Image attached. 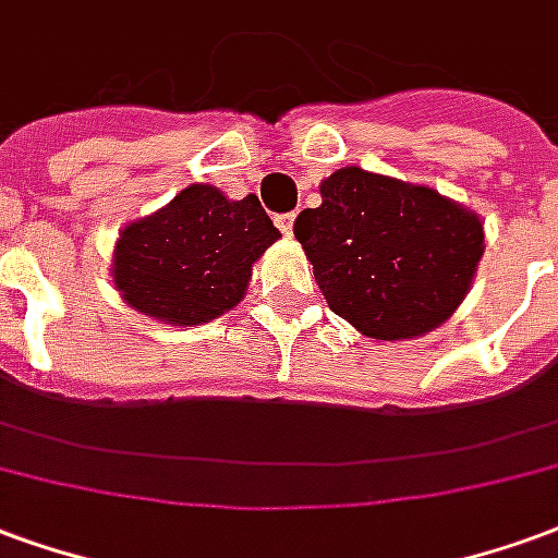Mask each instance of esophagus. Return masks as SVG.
Listing matches in <instances>:
<instances>
[{"label": "esophagus", "mask_w": 558, "mask_h": 558, "mask_svg": "<svg viewBox=\"0 0 558 558\" xmlns=\"http://www.w3.org/2000/svg\"><path fill=\"white\" fill-rule=\"evenodd\" d=\"M276 226L282 229L284 238H291V234H294V214H282V217H276Z\"/></svg>", "instance_id": "esophagus-1"}]
</instances>
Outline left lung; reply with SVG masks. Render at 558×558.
Instances as JSON below:
<instances>
[{"mask_svg":"<svg viewBox=\"0 0 558 558\" xmlns=\"http://www.w3.org/2000/svg\"><path fill=\"white\" fill-rule=\"evenodd\" d=\"M329 308L377 341L418 339L458 312L482 252V217L389 174L344 166L294 222Z\"/></svg>","mask_w":558,"mask_h":558,"instance_id":"obj_1","label":"left lung"}]
</instances>
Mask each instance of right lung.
<instances>
[{"label": "right lung", "instance_id": "add662e5", "mask_svg": "<svg viewBox=\"0 0 558 558\" xmlns=\"http://www.w3.org/2000/svg\"><path fill=\"white\" fill-rule=\"evenodd\" d=\"M282 238L255 195L229 198L190 184L169 205L128 222L112 250L121 300L172 327H198L238 306L252 264Z\"/></svg>", "mask_w": 558, "mask_h": 558}]
</instances>
